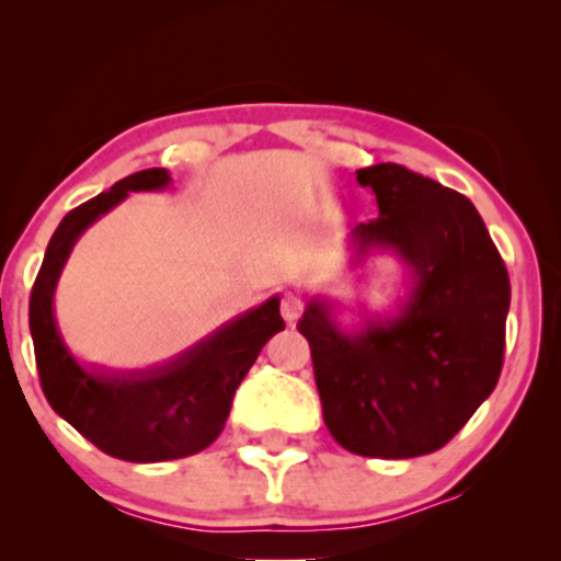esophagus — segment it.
<instances>
[{"instance_id":"obj_1","label":"esophagus","mask_w":561,"mask_h":561,"mask_svg":"<svg viewBox=\"0 0 561 561\" xmlns=\"http://www.w3.org/2000/svg\"><path fill=\"white\" fill-rule=\"evenodd\" d=\"M301 311H304V301L294 294H286L280 298V313L283 319H286L288 327H294L298 319H301Z\"/></svg>"}]
</instances>
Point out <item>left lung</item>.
<instances>
[{"label": "left lung", "mask_w": 561, "mask_h": 561, "mask_svg": "<svg viewBox=\"0 0 561 561\" xmlns=\"http://www.w3.org/2000/svg\"><path fill=\"white\" fill-rule=\"evenodd\" d=\"M378 219L347 237L352 271L390 255L403 298L344 327L340 301L306 298L324 424L344 449L409 459L444 447L493 393L503 367L511 283L470 198L396 163L357 171Z\"/></svg>", "instance_id": "8db88e82"}]
</instances>
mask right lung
I'll return each mask as SVG.
<instances>
[{
  "label": "right lung",
  "mask_w": 561,
  "mask_h": 561,
  "mask_svg": "<svg viewBox=\"0 0 561 561\" xmlns=\"http://www.w3.org/2000/svg\"><path fill=\"white\" fill-rule=\"evenodd\" d=\"M165 168H148L76 206L53 232L30 296V334L43 393L60 419L106 455L165 462L209 447L227 424L234 390L280 329V296H271L188 350L150 367L81 363L60 334L53 298L60 273L87 229L137 191L171 186Z\"/></svg>",
  "instance_id": "obj_1"
}]
</instances>
